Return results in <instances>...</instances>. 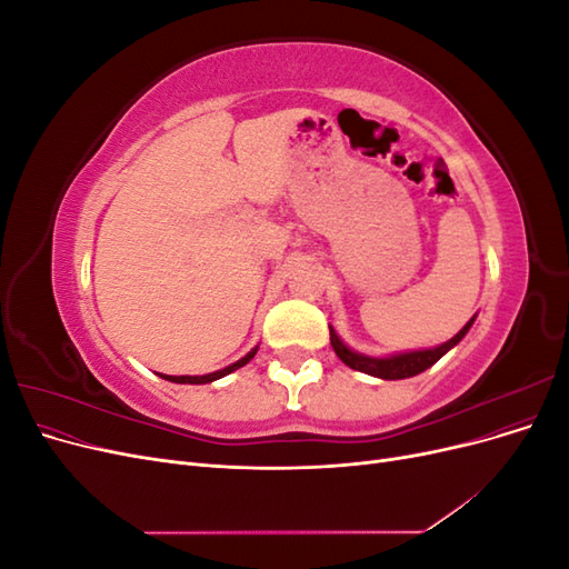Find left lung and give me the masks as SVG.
<instances>
[{
	"mask_svg": "<svg viewBox=\"0 0 569 569\" xmlns=\"http://www.w3.org/2000/svg\"><path fill=\"white\" fill-rule=\"evenodd\" d=\"M475 318L462 327V330L449 339L446 343H441V347L437 349H425V351H410V353H399V356H389V358H370V356H360V353H353L347 343H343L337 332L330 327V343L335 353L339 356L341 363H347L349 368L353 370H360L366 375H372V377H382V380H406V377H412V375H420L425 372L427 368H432L437 360L453 349L456 343L468 335V330L472 327Z\"/></svg>",
	"mask_w": 569,
	"mask_h": 569,
	"instance_id": "8db88e82",
	"label": "left lung"
}]
</instances>
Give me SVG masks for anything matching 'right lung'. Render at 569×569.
<instances>
[{"mask_svg":"<svg viewBox=\"0 0 569 569\" xmlns=\"http://www.w3.org/2000/svg\"><path fill=\"white\" fill-rule=\"evenodd\" d=\"M253 356H256V349H253V351H249L242 360H237V363H232V366H228V368H222V370H218V372H211V375H197V377H189V375H180V377H173V375H161V377H163V380H168V382H176V385H206V382L220 380V377H226V375L234 372L237 368L247 366Z\"/></svg>","mask_w":569,"mask_h":569,"instance_id":"right-lung-1","label":"right lung"}]
</instances>
